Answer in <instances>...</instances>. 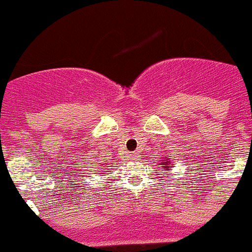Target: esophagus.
I'll return each mask as SVG.
<instances>
[{
  "label": "esophagus",
  "mask_w": 252,
  "mask_h": 252,
  "mask_svg": "<svg viewBox=\"0 0 252 252\" xmlns=\"http://www.w3.org/2000/svg\"><path fill=\"white\" fill-rule=\"evenodd\" d=\"M130 157L132 158V159H136L137 158V154L136 153H133V154H130Z\"/></svg>",
  "instance_id": "1"
}]
</instances>
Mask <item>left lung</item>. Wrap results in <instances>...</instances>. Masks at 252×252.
<instances>
[{
	"label": "left lung",
	"instance_id": "8db88e82",
	"mask_svg": "<svg viewBox=\"0 0 252 252\" xmlns=\"http://www.w3.org/2000/svg\"><path fill=\"white\" fill-rule=\"evenodd\" d=\"M171 158H169V157H164L162 158V160H161V162H160V165H162L161 168H162V170H168V173H169V170H171Z\"/></svg>",
	"mask_w": 252,
	"mask_h": 252
}]
</instances>
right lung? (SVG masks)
<instances>
[{"mask_svg": "<svg viewBox=\"0 0 252 252\" xmlns=\"http://www.w3.org/2000/svg\"><path fill=\"white\" fill-rule=\"evenodd\" d=\"M101 171H104V170H103V168H101Z\"/></svg>", "mask_w": 252, "mask_h": 252, "instance_id": "add662e5", "label": "right lung"}]
</instances>
